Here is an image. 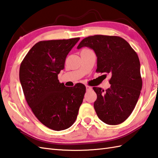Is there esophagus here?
Here are the masks:
<instances>
[{"label": "esophagus", "mask_w": 158, "mask_h": 158, "mask_svg": "<svg viewBox=\"0 0 158 158\" xmlns=\"http://www.w3.org/2000/svg\"><path fill=\"white\" fill-rule=\"evenodd\" d=\"M85 88H86V91H87V92L90 91V90L92 89V88H91V87H89V86H88V85H86Z\"/></svg>", "instance_id": "1"}]
</instances>
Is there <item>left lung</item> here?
Instances as JSON below:
<instances>
[{
  "label": "left lung",
  "mask_w": 158,
  "mask_h": 158,
  "mask_svg": "<svg viewBox=\"0 0 158 158\" xmlns=\"http://www.w3.org/2000/svg\"><path fill=\"white\" fill-rule=\"evenodd\" d=\"M88 47L97 56V73L109 74L110 87L105 91L94 87V107L99 119L109 125L127 119L138 101L143 81L139 58L130 44L117 36L94 35L83 39L77 49Z\"/></svg>",
  "instance_id": "obj_1"
}]
</instances>
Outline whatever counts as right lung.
I'll use <instances>...</instances> for the list:
<instances>
[{
  "mask_svg": "<svg viewBox=\"0 0 158 158\" xmlns=\"http://www.w3.org/2000/svg\"><path fill=\"white\" fill-rule=\"evenodd\" d=\"M80 38L39 41L30 49L19 68V81L28 106L49 128L60 131L75 122L85 86L66 87L58 75L67 55Z\"/></svg>",
  "mask_w": 158,
  "mask_h": 158,
  "instance_id": "add662e5",
  "label": "right lung"
}]
</instances>
